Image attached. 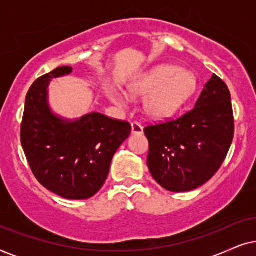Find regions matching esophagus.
I'll return each instance as SVG.
<instances>
[{
	"instance_id": "obj_1",
	"label": "esophagus",
	"mask_w": 256,
	"mask_h": 256,
	"mask_svg": "<svg viewBox=\"0 0 256 256\" xmlns=\"http://www.w3.org/2000/svg\"><path fill=\"white\" fill-rule=\"evenodd\" d=\"M131 130H132V134H138L140 136L144 134V128H142V126L139 124V122H134L131 124Z\"/></svg>"
}]
</instances>
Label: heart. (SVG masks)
I'll use <instances>...</instances> for the list:
<instances>
[{
	"label": "heart",
	"mask_w": 256,
	"mask_h": 256,
	"mask_svg": "<svg viewBox=\"0 0 256 256\" xmlns=\"http://www.w3.org/2000/svg\"><path fill=\"white\" fill-rule=\"evenodd\" d=\"M196 90V78L192 72L173 66H160L148 71L126 88L132 97L145 96L144 108L150 117L168 119L182 110ZM112 100L124 105L126 100L114 92Z\"/></svg>",
	"instance_id": "b5f03b06"
}]
</instances>
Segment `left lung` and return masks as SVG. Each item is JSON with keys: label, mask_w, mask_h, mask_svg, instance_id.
I'll use <instances>...</instances> for the list:
<instances>
[{"label": "left lung", "mask_w": 256, "mask_h": 256, "mask_svg": "<svg viewBox=\"0 0 256 256\" xmlns=\"http://www.w3.org/2000/svg\"><path fill=\"white\" fill-rule=\"evenodd\" d=\"M153 179L171 192H188L220 168L234 137L227 85L216 74L204 86L196 106L176 120L145 128Z\"/></svg>", "instance_id": "obj_1"}]
</instances>
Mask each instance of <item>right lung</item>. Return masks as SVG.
Masks as SVG:
<instances>
[{"label": "right lung", "mask_w": 256, "mask_h": 256, "mask_svg": "<svg viewBox=\"0 0 256 256\" xmlns=\"http://www.w3.org/2000/svg\"><path fill=\"white\" fill-rule=\"evenodd\" d=\"M71 72V66H60L34 82L26 97L21 142L34 176L46 190L83 200L104 185L131 125L98 112L74 120L54 114L48 100L50 82Z\"/></svg>", "instance_id": "add662e5"}]
</instances>
